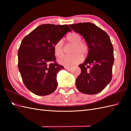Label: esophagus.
<instances>
[{
	"label": "esophagus",
	"instance_id": "esophagus-1",
	"mask_svg": "<svg viewBox=\"0 0 131 131\" xmlns=\"http://www.w3.org/2000/svg\"><path fill=\"white\" fill-rule=\"evenodd\" d=\"M65 69H66V70H67L68 71H70L71 70V67H65Z\"/></svg>",
	"mask_w": 131,
	"mask_h": 131
}]
</instances>
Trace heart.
Wrapping results in <instances>:
<instances>
[{"label": "heart", "mask_w": 131, "mask_h": 131, "mask_svg": "<svg viewBox=\"0 0 131 131\" xmlns=\"http://www.w3.org/2000/svg\"><path fill=\"white\" fill-rule=\"evenodd\" d=\"M68 42L75 45L73 55L70 56H63L58 60V62L66 67H70L75 64L79 63L82 60L83 56L87 55L89 52V47L88 44L84 41H82V36L79 33L72 32L68 34L66 37ZM54 54L57 57L62 56L64 54L62 41L60 40L55 44L54 46Z\"/></svg>", "instance_id": "heart-1"}]
</instances>
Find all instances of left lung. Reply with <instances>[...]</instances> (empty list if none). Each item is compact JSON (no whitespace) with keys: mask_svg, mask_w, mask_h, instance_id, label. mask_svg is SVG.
<instances>
[{"mask_svg":"<svg viewBox=\"0 0 131 131\" xmlns=\"http://www.w3.org/2000/svg\"><path fill=\"white\" fill-rule=\"evenodd\" d=\"M75 32L84 37L89 47L88 56L79 67L81 73L76 79L80 92L87 94L100 93L112 79L114 61L113 47L109 36L91 23L69 25Z\"/></svg>","mask_w":131,"mask_h":131,"instance_id":"left-lung-1","label":"left lung"}]
</instances>
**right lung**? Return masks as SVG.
I'll use <instances>...</instances> for the list:
<instances>
[{
	"mask_svg": "<svg viewBox=\"0 0 131 131\" xmlns=\"http://www.w3.org/2000/svg\"><path fill=\"white\" fill-rule=\"evenodd\" d=\"M71 30L68 25L43 24L26 35L18 51V67L26 88L46 96L57 87L56 77L63 66L57 63L54 46Z\"/></svg>",
	"mask_w": 131,
	"mask_h": 131,
	"instance_id": "add662e5",
	"label": "right lung"
}]
</instances>
